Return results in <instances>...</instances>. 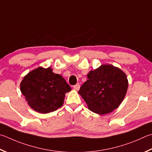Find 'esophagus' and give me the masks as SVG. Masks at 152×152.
Listing matches in <instances>:
<instances>
[{
    "instance_id": "34e87169",
    "label": "esophagus",
    "mask_w": 152,
    "mask_h": 152,
    "mask_svg": "<svg viewBox=\"0 0 152 152\" xmlns=\"http://www.w3.org/2000/svg\"><path fill=\"white\" fill-rule=\"evenodd\" d=\"M80 86L79 84H77L75 86H74V88L77 91L80 90Z\"/></svg>"
}]
</instances>
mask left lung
<instances>
[{
	"instance_id": "8db88e82",
	"label": "left lung",
	"mask_w": 152,
	"mask_h": 152,
	"mask_svg": "<svg viewBox=\"0 0 152 152\" xmlns=\"http://www.w3.org/2000/svg\"><path fill=\"white\" fill-rule=\"evenodd\" d=\"M87 80L78 91L91 111L106 114L116 109L126 94L128 81L120 68L103 64L88 74Z\"/></svg>"
}]
</instances>
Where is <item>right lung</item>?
Segmentation results:
<instances>
[{
    "label": "right lung",
    "instance_id": "right-lung-1",
    "mask_svg": "<svg viewBox=\"0 0 152 152\" xmlns=\"http://www.w3.org/2000/svg\"><path fill=\"white\" fill-rule=\"evenodd\" d=\"M71 90L65 79L52 72L50 67H38L24 77L20 91L31 108L47 114L56 110L64 103L65 94Z\"/></svg>",
    "mask_w": 152,
    "mask_h": 152
}]
</instances>
